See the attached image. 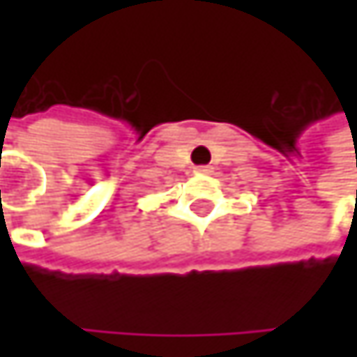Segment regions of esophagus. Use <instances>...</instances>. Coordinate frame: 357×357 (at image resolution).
I'll list each match as a JSON object with an SVG mask.
<instances>
[{
  "mask_svg": "<svg viewBox=\"0 0 357 357\" xmlns=\"http://www.w3.org/2000/svg\"><path fill=\"white\" fill-rule=\"evenodd\" d=\"M196 174H211V167L208 165H200V167H196Z\"/></svg>",
  "mask_w": 357,
  "mask_h": 357,
  "instance_id": "esophagus-1",
  "label": "esophagus"
}]
</instances>
